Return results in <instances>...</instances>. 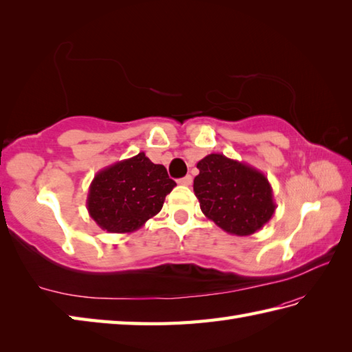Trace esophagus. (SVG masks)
<instances>
[{
  "instance_id": "1",
  "label": "esophagus",
  "mask_w": 352,
  "mask_h": 352,
  "mask_svg": "<svg viewBox=\"0 0 352 352\" xmlns=\"http://www.w3.org/2000/svg\"><path fill=\"white\" fill-rule=\"evenodd\" d=\"M178 183H180L182 186H190L192 184V177L190 175H186L183 178H180V180H178Z\"/></svg>"
}]
</instances>
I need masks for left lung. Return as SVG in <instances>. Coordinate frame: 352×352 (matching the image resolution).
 I'll use <instances>...</instances> for the list:
<instances>
[{
  "instance_id": "8db88e82",
  "label": "left lung",
  "mask_w": 352,
  "mask_h": 352,
  "mask_svg": "<svg viewBox=\"0 0 352 352\" xmlns=\"http://www.w3.org/2000/svg\"><path fill=\"white\" fill-rule=\"evenodd\" d=\"M197 168L193 190L201 212L223 231L251 236L272 218V186L261 170L218 153L206 155Z\"/></svg>"
}]
</instances>
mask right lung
Here are the masks:
<instances>
[{
	"label": "right lung",
	"mask_w": 352,
	"mask_h": 352,
	"mask_svg": "<svg viewBox=\"0 0 352 352\" xmlns=\"http://www.w3.org/2000/svg\"><path fill=\"white\" fill-rule=\"evenodd\" d=\"M175 186L163 164L139 153L96 172L89 186L87 212L109 233H133L162 210Z\"/></svg>",
	"instance_id": "add662e5"
}]
</instances>
